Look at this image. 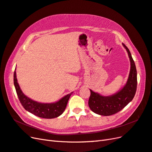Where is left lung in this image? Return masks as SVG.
Segmentation results:
<instances>
[{"label": "left lung", "mask_w": 152, "mask_h": 152, "mask_svg": "<svg viewBox=\"0 0 152 152\" xmlns=\"http://www.w3.org/2000/svg\"><path fill=\"white\" fill-rule=\"evenodd\" d=\"M126 48L131 62L129 75L126 85L117 93L108 96H103L90 89L91 96L88 104L91 110L96 114L103 116L112 115L120 112L132 100L137 88V71L134 60L129 50Z\"/></svg>", "instance_id": "obj_1"}]
</instances>
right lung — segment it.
<instances>
[{
	"instance_id": "right-lung-1",
	"label": "right lung",
	"mask_w": 152,
	"mask_h": 152,
	"mask_svg": "<svg viewBox=\"0 0 152 152\" xmlns=\"http://www.w3.org/2000/svg\"><path fill=\"white\" fill-rule=\"evenodd\" d=\"M14 85L20 103L23 108L31 113L40 118H53L59 117L66 108L68 99L73 93L64 96L57 102L53 103H42L37 102L27 97L21 90L16 79V69L14 72Z\"/></svg>"
}]
</instances>
